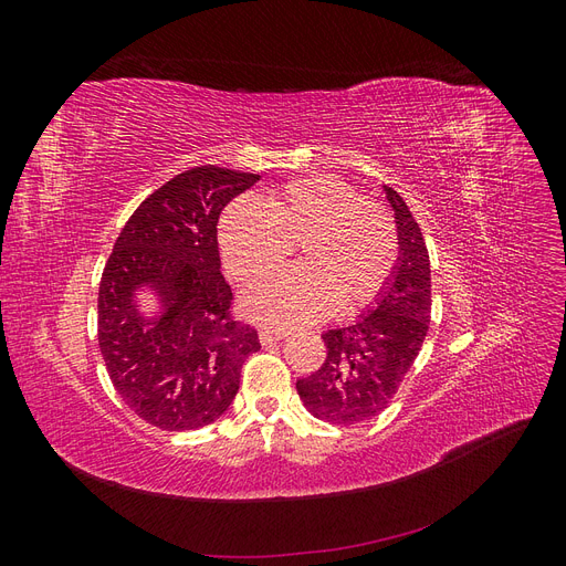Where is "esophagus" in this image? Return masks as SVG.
<instances>
[{
  "mask_svg": "<svg viewBox=\"0 0 566 566\" xmlns=\"http://www.w3.org/2000/svg\"><path fill=\"white\" fill-rule=\"evenodd\" d=\"M287 333L285 331H281V328H260V339H262V345H273V342H279V339H283Z\"/></svg>",
  "mask_w": 566,
  "mask_h": 566,
  "instance_id": "esophagus-1",
  "label": "esophagus"
}]
</instances>
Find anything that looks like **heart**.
<instances>
[{
  "mask_svg": "<svg viewBox=\"0 0 566 566\" xmlns=\"http://www.w3.org/2000/svg\"><path fill=\"white\" fill-rule=\"evenodd\" d=\"M219 248L238 283H256L300 248L302 266L252 287L245 310L271 325H302L339 304L356 312L378 300L399 260V233L385 205L337 177L290 181L264 200L221 214Z\"/></svg>",
  "mask_w": 566,
  "mask_h": 566,
  "instance_id": "1",
  "label": "heart"
}]
</instances>
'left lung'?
Returning a JSON list of instances; mask_svg holds the SVG:
<instances>
[{
	"mask_svg": "<svg viewBox=\"0 0 566 566\" xmlns=\"http://www.w3.org/2000/svg\"><path fill=\"white\" fill-rule=\"evenodd\" d=\"M397 219L399 260L391 281L354 323L325 331V361L297 394L312 416L356 424L380 416L399 391L430 328L432 273L422 231L403 198L385 186Z\"/></svg>",
	"mask_w": 566,
	"mask_h": 566,
	"instance_id": "8db88e82",
	"label": "left lung"
}]
</instances>
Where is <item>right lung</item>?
<instances>
[{
  "label": "right lung",
  "instance_id": "1",
  "mask_svg": "<svg viewBox=\"0 0 566 566\" xmlns=\"http://www.w3.org/2000/svg\"><path fill=\"white\" fill-rule=\"evenodd\" d=\"M260 175L202 165L153 191L119 231L98 287V347L113 387L142 420L200 430L229 410L260 337L231 314L217 221ZM153 289L158 317L135 293Z\"/></svg>",
  "mask_w": 566,
  "mask_h": 566
}]
</instances>
